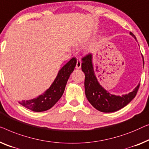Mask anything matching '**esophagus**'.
Listing matches in <instances>:
<instances>
[{
    "label": "esophagus",
    "mask_w": 149,
    "mask_h": 149,
    "mask_svg": "<svg viewBox=\"0 0 149 149\" xmlns=\"http://www.w3.org/2000/svg\"><path fill=\"white\" fill-rule=\"evenodd\" d=\"M81 59H77V63H76V66H75V68L76 69H80L81 68Z\"/></svg>",
    "instance_id": "34e87169"
}]
</instances>
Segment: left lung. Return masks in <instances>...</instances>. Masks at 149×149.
<instances>
[{
  "label": "left lung",
  "instance_id": "8db88e82",
  "mask_svg": "<svg viewBox=\"0 0 149 149\" xmlns=\"http://www.w3.org/2000/svg\"><path fill=\"white\" fill-rule=\"evenodd\" d=\"M130 34L136 39L133 33L130 32ZM92 59L93 55L91 54H88L81 58V70L85 74V94L88 100L95 109L104 113L115 112L124 107L136 95L140 84L127 95L121 96L111 95L104 90L98 81L94 72Z\"/></svg>",
  "mask_w": 149,
  "mask_h": 149
}]
</instances>
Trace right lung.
Returning a JSON list of instances; mask_svg holds the SVG:
<instances>
[{
    "label": "right lung",
    "instance_id": "obj_1",
    "mask_svg": "<svg viewBox=\"0 0 149 149\" xmlns=\"http://www.w3.org/2000/svg\"><path fill=\"white\" fill-rule=\"evenodd\" d=\"M76 58H72L58 72L53 83L45 94L29 100H22L19 103L27 109L35 112L49 110L60 99L64 93L70 74L74 72L76 65Z\"/></svg>",
    "mask_w": 149,
    "mask_h": 149
}]
</instances>
